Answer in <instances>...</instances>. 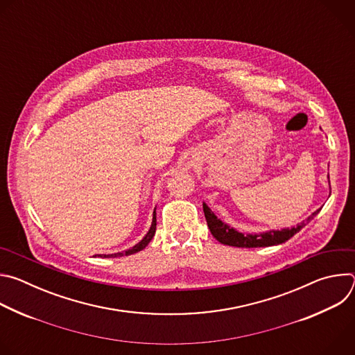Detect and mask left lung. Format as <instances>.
<instances>
[{
	"label": "left lung",
	"mask_w": 355,
	"mask_h": 355,
	"mask_svg": "<svg viewBox=\"0 0 355 355\" xmlns=\"http://www.w3.org/2000/svg\"><path fill=\"white\" fill-rule=\"evenodd\" d=\"M319 211L320 209H318L315 214H312L306 219V222H311L319 214ZM204 214H205L207 223H208V227H209L212 236L219 243L232 245V247L252 248V247H268V245L281 244V243H285L286 240H289L293 234H296L303 226L306 225L305 222H302L296 227H291V229L272 230V232H267V233H261V234H243V233L236 232L233 227H229L227 225H225L220 219H218L215 216V214L208 208L207 204H204Z\"/></svg>",
	"instance_id": "8db88e82"
}]
</instances>
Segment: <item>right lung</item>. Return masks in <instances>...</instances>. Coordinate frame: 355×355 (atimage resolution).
<instances>
[{
  "label": "right lung",
  "instance_id": "obj_1",
  "mask_svg": "<svg viewBox=\"0 0 355 355\" xmlns=\"http://www.w3.org/2000/svg\"><path fill=\"white\" fill-rule=\"evenodd\" d=\"M156 211L153 212V222H151V227H150V230H148V233L143 237V240L141 241H139L136 245H133L132 248H129V250H126V251H122V252H115V254H103L101 257H104V259H110V257H122V256H130V254H135V252H137V251H141L150 241H151V239H153V236H155V233H156Z\"/></svg>",
  "mask_w": 355,
  "mask_h": 355
}]
</instances>
